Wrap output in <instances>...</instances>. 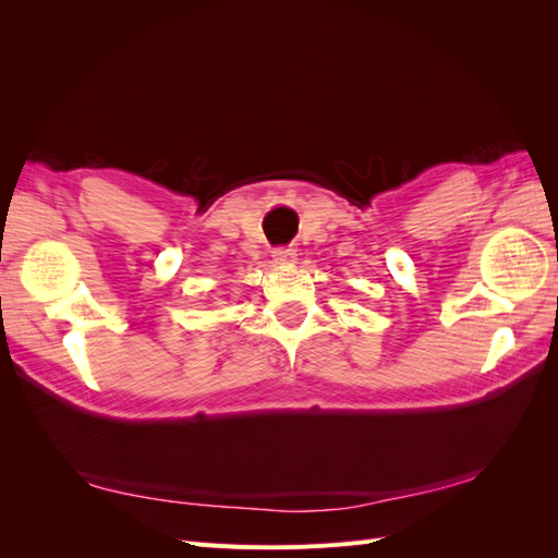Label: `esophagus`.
Segmentation results:
<instances>
[{"label": "esophagus", "instance_id": "34e87169", "mask_svg": "<svg viewBox=\"0 0 558 558\" xmlns=\"http://www.w3.org/2000/svg\"><path fill=\"white\" fill-rule=\"evenodd\" d=\"M295 260V248H275V263L277 265H291Z\"/></svg>", "mask_w": 558, "mask_h": 558}]
</instances>
